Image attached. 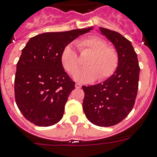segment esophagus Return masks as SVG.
Instances as JSON below:
<instances>
[{"label":"esophagus","mask_w":157,"mask_h":157,"mask_svg":"<svg viewBox=\"0 0 157 157\" xmlns=\"http://www.w3.org/2000/svg\"><path fill=\"white\" fill-rule=\"evenodd\" d=\"M82 87V85L81 84H78V83H76L75 84V88L77 89H80Z\"/></svg>","instance_id":"1"}]
</instances>
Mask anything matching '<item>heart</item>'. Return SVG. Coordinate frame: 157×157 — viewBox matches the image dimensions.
Returning a JSON list of instances; mask_svg holds the SVG:
<instances>
[{
    "instance_id": "1",
    "label": "heart",
    "mask_w": 157,
    "mask_h": 157,
    "mask_svg": "<svg viewBox=\"0 0 157 157\" xmlns=\"http://www.w3.org/2000/svg\"><path fill=\"white\" fill-rule=\"evenodd\" d=\"M81 53L90 54L86 60L87 67L78 71L74 75L78 82H90L98 78L103 81L110 77L118 65V55L116 49L108 46L106 41L97 36H90L76 41ZM59 60L67 73L75 74L79 67V60L75 48L67 45L62 49Z\"/></svg>"
}]
</instances>
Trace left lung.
I'll return each instance as SVG.
<instances>
[{"mask_svg":"<svg viewBox=\"0 0 157 157\" xmlns=\"http://www.w3.org/2000/svg\"><path fill=\"white\" fill-rule=\"evenodd\" d=\"M100 32L114 45L118 66L104 82L85 86L82 107L86 118L100 127H112L125 119L132 110L138 93L140 67L132 44L113 30L100 27Z\"/></svg>","mask_w":157,"mask_h":157,"instance_id":"left-lung-1","label":"left lung"}]
</instances>
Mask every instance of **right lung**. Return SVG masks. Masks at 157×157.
Returning a JSON list of instances; mask_svg holds the SVG:
<instances>
[{
  "mask_svg": "<svg viewBox=\"0 0 157 157\" xmlns=\"http://www.w3.org/2000/svg\"><path fill=\"white\" fill-rule=\"evenodd\" d=\"M92 29L38 34L23 48L16 65L15 98L30 123L48 127L62 119L75 82L64 71L59 56L67 45Z\"/></svg>",
  "mask_w": 157,
  "mask_h": 157,
  "instance_id": "right-lung-1",
  "label": "right lung"
}]
</instances>
